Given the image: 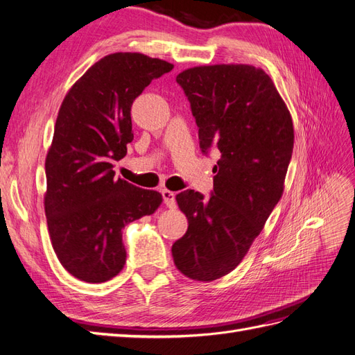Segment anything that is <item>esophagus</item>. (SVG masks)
Listing matches in <instances>:
<instances>
[{
  "label": "esophagus",
  "mask_w": 355,
  "mask_h": 355,
  "mask_svg": "<svg viewBox=\"0 0 355 355\" xmlns=\"http://www.w3.org/2000/svg\"><path fill=\"white\" fill-rule=\"evenodd\" d=\"M161 196H163V201L167 207L170 209H176V196L175 192H171L168 189L161 191Z\"/></svg>",
  "instance_id": "1"
}]
</instances>
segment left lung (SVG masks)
<instances>
[{"label":"left lung","instance_id":"8db88e82","mask_svg":"<svg viewBox=\"0 0 355 355\" xmlns=\"http://www.w3.org/2000/svg\"><path fill=\"white\" fill-rule=\"evenodd\" d=\"M198 127L201 153L218 149L209 198L176 196L188 231L171 247L178 270L213 282L237 266L283 196L293 153L292 116L272 80L250 65L197 67L176 77Z\"/></svg>","mask_w":355,"mask_h":355}]
</instances>
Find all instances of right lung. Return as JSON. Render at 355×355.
Wrapping results in <instances>:
<instances>
[{
	"label": "right lung",
	"mask_w": 355,
	"mask_h": 355,
	"mask_svg": "<svg viewBox=\"0 0 355 355\" xmlns=\"http://www.w3.org/2000/svg\"><path fill=\"white\" fill-rule=\"evenodd\" d=\"M171 69L141 53H114L62 102L46 158L44 207L58 259L81 282L103 283L120 272L127 257L121 230L161 204L159 192L114 178V163L133 141V101Z\"/></svg>",
	"instance_id": "add662e5"
}]
</instances>
